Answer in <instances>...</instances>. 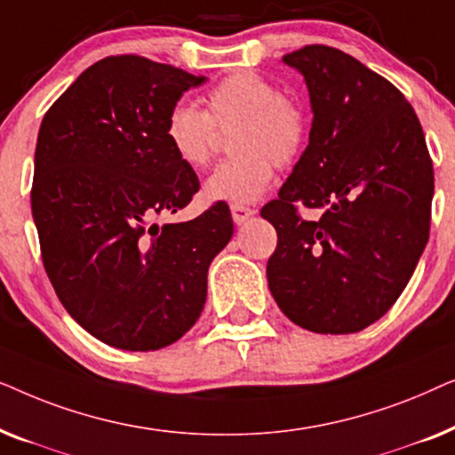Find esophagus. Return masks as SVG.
<instances>
[{
    "instance_id": "34e87169",
    "label": "esophagus",
    "mask_w": 455,
    "mask_h": 455,
    "mask_svg": "<svg viewBox=\"0 0 455 455\" xmlns=\"http://www.w3.org/2000/svg\"><path fill=\"white\" fill-rule=\"evenodd\" d=\"M252 215H254V209L244 207V204H232V217H234V221L238 223V226L246 223Z\"/></svg>"
}]
</instances>
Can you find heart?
Wrapping results in <instances>:
<instances>
[{
    "label": "heart",
    "instance_id": "1",
    "mask_svg": "<svg viewBox=\"0 0 455 455\" xmlns=\"http://www.w3.org/2000/svg\"><path fill=\"white\" fill-rule=\"evenodd\" d=\"M217 128L232 130L234 159L221 164L204 182L207 201L251 204L269 190L275 165L300 157L308 139V114L298 99L252 70L235 72L207 95V111L190 101L172 105L165 140L190 170H203L213 157Z\"/></svg>",
    "mask_w": 455,
    "mask_h": 455
}]
</instances>
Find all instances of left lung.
Returning a JSON list of instances; mask_svg holds the SVG:
<instances>
[{"instance_id":"1","label":"left lung","mask_w":455,"mask_h":455,"mask_svg":"<svg viewBox=\"0 0 455 455\" xmlns=\"http://www.w3.org/2000/svg\"><path fill=\"white\" fill-rule=\"evenodd\" d=\"M307 83L313 126L275 201L267 282L315 333H356L394 307L431 228L433 161L412 105L389 80L327 45L283 55ZM298 206L322 217L302 220Z\"/></svg>"}]
</instances>
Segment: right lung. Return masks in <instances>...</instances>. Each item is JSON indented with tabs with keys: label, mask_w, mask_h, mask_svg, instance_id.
<instances>
[{
	"label": "right lung",
	"mask_w": 455,
	"mask_h": 455,
	"mask_svg": "<svg viewBox=\"0 0 455 455\" xmlns=\"http://www.w3.org/2000/svg\"><path fill=\"white\" fill-rule=\"evenodd\" d=\"M204 76L140 55L80 74L43 117L30 192L41 257L60 302L103 344L159 350L195 325L209 265L234 234L223 201L182 223L157 217L198 192L165 140V117Z\"/></svg>",
	"instance_id": "1"
}]
</instances>
